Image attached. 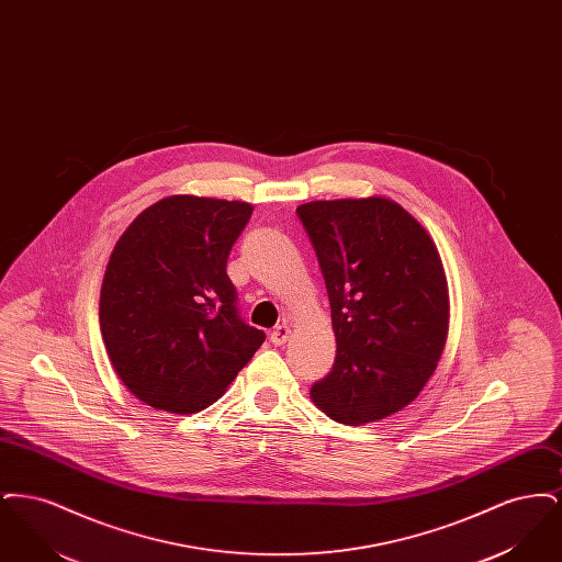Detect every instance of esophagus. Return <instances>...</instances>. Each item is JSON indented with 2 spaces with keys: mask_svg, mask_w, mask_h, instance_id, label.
<instances>
[{
  "mask_svg": "<svg viewBox=\"0 0 562 562\" xmlns=\"http://www.w3.org/2000/svg\"><path fill=\"white\" fill-rule=\"evenodd\" d=\"M289 337H291V326L289 324H280L269 333V339H271L273 346H284L289 341Z\"/></svg>",
  "mask_w": 562,
  "mask_h": 562,
  "instance_id": "1",
  "label": "esophagus"
}]
</instances>
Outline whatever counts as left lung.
Here are the masks:
<instances>
[{"label":"left lung","mask_w":562,"mask_h":562,"mask_svg":"<svg viewBox=\"0 0 562 562\" xmlns=\"http://www.w3.org/2000/svg\"><path fill=\"white\" fill-rule=\"evenodd\" d=\"M296 216L318 257L337 339L312 401L339 424L383 419L417 398L445 349L449 294L438 250L385 198L307 202Z\"/></svg>","instance_id":"left-lung-1"}]
</instances>
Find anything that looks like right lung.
<instances>
[{
	"mask_svg": "<svg viewBox=\"0 0 562 562\" xmlns=\"http://www.w3.org/2000/svg\"><path fill=\"white\" fill-rule=\"evenodd\" d=\"M252 206L170 195L115 244L101 289V333L115 373L168 413L213 404L266 341L241 318L227 257Z\"/></svg>",
	"mask_w": 562,
	"mask_h": 562,
	"instance_id": "add662e5",
	"label": "right lung"
}]
</instances>
